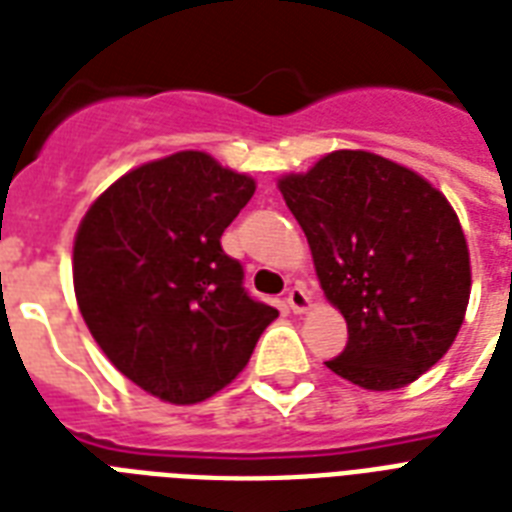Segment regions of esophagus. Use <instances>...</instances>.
Wrapping results in <instances>:
<instances>
[{
	"instance_id": "esophagus-1",
	"label": "esophagus",
	"mask_w": 512,
	"mask_h": 512,
	"mask_svg": "<svg viewBox=\"0 0 512 512\" xmlns=\"http://www.w3.org/2000/svg\"><path fill=\"white\" fill-rule=\"evenodd\" d=\"M287 308L292 313H305L311 308V297H308L303 287H292L287 292Z\"/></svg>"
}]
</instances>
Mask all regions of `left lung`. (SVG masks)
<instances>
[{
    "label": "left lung",
    "instance_id": "1",
    "mask_svg": "<svg viewBox=\"0 0 512 512\" xmlns=\"http://www.w3.org/2000/svg\"><path fill=\"white\" fill-rule=\"evenodd\" d=\"M279 191L348 324L329 369L366 390L428 372L452 348L470 297L468 241L444 193L369 151L327 154L281 177Z\"/></svg>",
    "mask_w": 512,
    "mask_h": 512
}]
</instances>
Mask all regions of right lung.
I'll use <instances>...</instances> for the list:
<instances>
[{
  "mask_svg": "<svg viewBox=\"0 0 512 512\" xmlns=\"http://www.w3.org/2000/svg\"><path fill=\"white\" fill-rule=\"evenodd\" d=\"M252 193V177L180 151L119 177L79 223L74 292L84 324L151 396H215L279 316L247 295L244 268L220 247Z\"/></svg>",
  "mask_w": 512,
  "mask_h": 512,
  "instance_id": "add662e5",
  "label": "right lung"
}]
</instances>
